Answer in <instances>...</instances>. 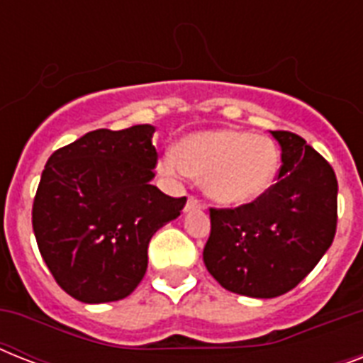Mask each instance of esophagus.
<instances>
[{"label":"esophagus","instance_id":"1","mask_svg":"<svg viewBox=\"0 0 363 363\" xmlns=\"http://www.w3.org/2000/svg\"><path fill=\"white\" fill-rule=\"evenodd\" d=\"M199 207H203L201 199H198L196 196H190L186 201V207H184V211H194V209H199Z\"/></svg>","mask_w":363,"mask_h":363}]
</instances>
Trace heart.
Instances as JSON below:
<instances>
[{
    "label": "heart",
    "instance_id": "obj_1",
    "mask_svg": "<svg viewBox=\"0 0 363 363\" xmlns=\"http://www.w3.org/2000/svg\"><path fill=\"white\" fill-rule=\"evenodd\" d=\"M171 175L205 179V192L218 203L242 205L264 196L279 171V150L267 137L239 130H215L182 139L164 158Z\"/></svg>",
    "mask_w": 363,
    "mask_h": 363
}]
</instances>
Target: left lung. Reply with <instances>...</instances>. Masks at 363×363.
<instances>
[{
	"label": "left lung",
	"mask_w": 363,
	"mask_h": 363,
	"mask_svg": "<svg viewBox=\"0 0 363 363\" xmlns=\"http://www.w3.org/2000/svg\"><path fill=\"white\" fill-rule=\"evenodd\" d=\"M282 165L264 196L235 209L211 207L205 267L230 292L277 298L296 288L337 230L333 167L292 131H271Z\"/></svg>",
	"instance_id": "8db88e82"
}]
</instances>
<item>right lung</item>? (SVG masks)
Listing matches in <instances>:
<instances>
[{
  "instance_id": "1",
  "label": "right lung",
  "mask_w": 363,
  "mask_h": 363,
  "mask_svg": "<svg viewBox=\"0 0 363 363\" xmlns=\"http://www.w3.org/2000/svg\"><path fill=\"white\" fill-rule=\"evenodd\" d=\"M152 133L148 124L88 131L43 169L31 209L37 247L54 281L82 303L130 296L147 273L152 235L186 205L150 184Z\"/></svg>"
}]
</instances>
